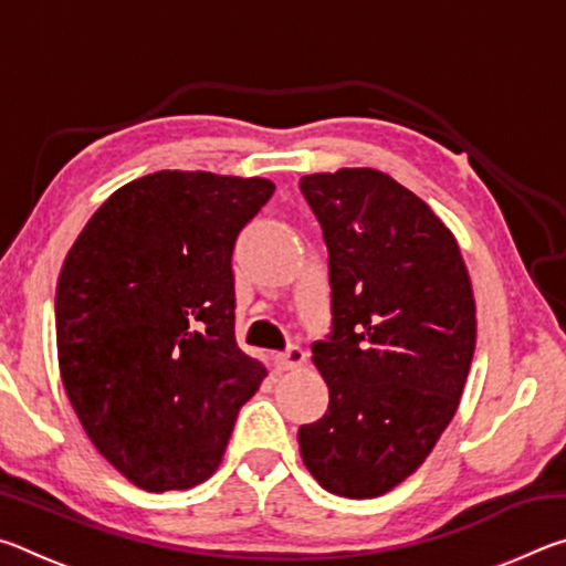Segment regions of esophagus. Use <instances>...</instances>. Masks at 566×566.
Returning <instances> with one entry per match:
<instances>
[{"label": "esophagus", "instance_id": "1", "mask_svg": "<svg viewBox=\"0 0 566 566\" xmlns=\"http://www.w3.org/2000/svg\"><path fill=\"white\" fill-rule=\"evenodd\" d=\"M304 359H306V354H304V349L302 347H290V349H284V352H280V354H274V364H276V369H296V367H302L304 364Z\"/></svg>", "mask_w": 566, "mask_h": 566}]
</instances>
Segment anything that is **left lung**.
I'll return each instance as SVG.
<instances>
[{"label":"left lung","mask_w":566,"mask_h":566,"mask_svg":"<svg viewBox=\"0 0 566 566\" xmlns=\"http://www.w3.org/2000/svg\"><path fill=\"white\" fill-rule=\"evenodd\" d=\"M329 252L332 327L312 344L329 387L300 452L327 492L367 500L407 479L452 421L476 344L454 234L377 169L302 177Z\"/></svg>","instance_id":"left-lung-1"}]
</instances>
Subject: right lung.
<instances>
[{
  "mask_svg": "<svg viewBox=\"0 0 566 566\" xmlns=\"http://www.w3.org/2000/svg\"><path fill=\"white\" fill-rule=\"evenodd\" d=\"M270 179L155 171L104 202L56 282L60 371L84 432L142 490L222 462L264 367L234 337V242Z\"/></svg>",
  "mask_w": 566,
  "mask_h": 566,
  "instance_id": "1",
  "label": "right lung"
}]
</instances>
